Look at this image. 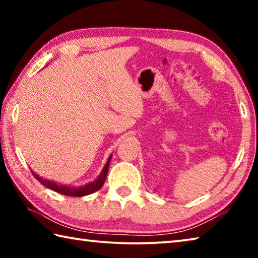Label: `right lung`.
Returning a JSON list of instances; mask_svg holds the SVG:
<instances>
[{
	"label": "right lung",
	"mask_w": 258,
	"mask_h": 258,
	"mask_svg": "<svg viewBox=\"0 0 258 258\" xmlns=\"http://www.w3.org/2000/svg\"><path fill=\"white\" fill-rule=\"evenodd\" d=\"M110 159H111V156L109 157V159L107 161L106 166H104L102 173L100 174V176L97 178V180H95L94 182L89 183V184L83 185L81 187H72V186L56 184V183H54V182L44 180V178H42L38 175H36V174H35L33 171H32V173H33L34 177L36 178L37 181H40L41 184H43L46 187H49V189L53 190L55 192H58V194H61L63 196H71V197H83V196L91 195V194H93V192L98 191L99 189H101V186L103 185L104 181H106L107 173H108V169H109V165H110Z\"/></svg>",
	"instance_id": "obj_1"
}]
</instances>
